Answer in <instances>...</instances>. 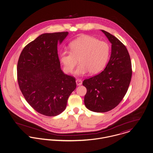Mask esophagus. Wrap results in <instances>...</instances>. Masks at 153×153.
Instances as JSON below:
<instances>
[{
	"label": "esophagus",
	"instance_id": "obj_1",
	"mask_svg": "<svg viewBox=\"0 0 153 153\" xmlns=\"http://www.w3.org/2000/svg\"><path fill=\"white\" fill-rule=\"evenodd\" d=\"M76 84L77 85H81L82 84V81L80 79H77L76 80Z\"/></svg>",
	"mask_w": 153,
	"mask_h": 153
}]
</instances>
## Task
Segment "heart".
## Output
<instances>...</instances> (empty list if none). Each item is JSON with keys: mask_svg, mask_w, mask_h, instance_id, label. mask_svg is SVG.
<instances>
[{"mask_svg": "<svg viewBox=\"0 0 153 153\" xmlns=\"http://www.w3.org/2000/svg\"><path fill=\"white\" fill-rule=\"evenodd\" d=\"M70 51L63 50L60 53L59 60L63 69L71 73L77 60L80 65L74 71L77 76H82L88 71L94 75L105 68L110 55V47L103 41L89 35H83L73 41L69 44Z\"/></svg>", "mask_w": 153, "mask_h": 153, "instance_id": "heart-1", "label": "heart"}]
</instances>
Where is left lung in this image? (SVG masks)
Segmentation results:
<instances>
[{"label":"left lung","mask_w":153,"mask_h":153,"mask_svg":"<svg viewBox=\"0 0 153 153\" xmlns=\"http://www.w3.org/2000/svg\"><path fill=\"white\" fill-rule=\"evenodd\" d=\"M101 31L111 43L110 59L101 73L82 82L87 88L84 104L95 112H108L118 105L127 93L132 74L126 47L115 36Z\"/></svg>","instance_id":"8db88e82"}]
</instances>
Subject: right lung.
Instances as JSON below:
<instances>
[{
	"label": "right lung",
	"mask_w": 153,
	"mask_h": 153,
	"mask_svg": "<svg viewBox=\"0 0 153 153\" xmlns=\"http://www.w3.org/2000/svg\"><path fill=\"white\" fill-rule=\"evenodd\" d=\"M68 32L45 33L27 45L17 63V80L27 102L38 113L55 117L66 108L75 78L61 70L58 44Z\"/></svg>",
	"instance_id": "add662e5"
}]
</instances>
